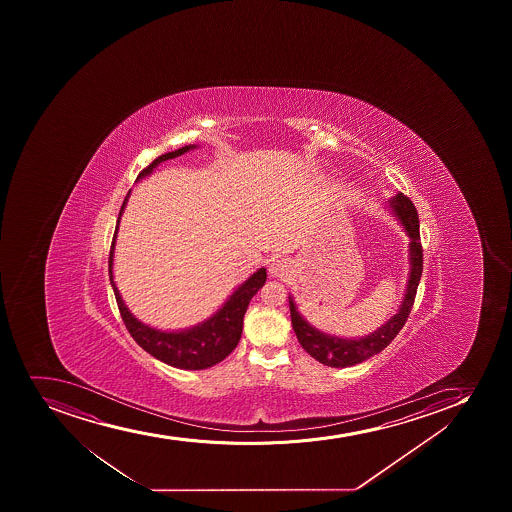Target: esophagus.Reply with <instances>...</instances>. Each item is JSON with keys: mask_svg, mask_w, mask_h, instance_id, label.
I'll return each instance as SVG.
<instances>
[{"mask_svg": "<svg viewBox=\"0 0 512 512\" xmlns=\"http://www.w3.org/2000/svg\"><path fill=\"white\" fill-rule=\"evenodd\" d=\"M292 272V264H290L287 259H274L270 260L269 264V274L272 277H279V279H284L287 275Z\"/></svg>", "mask_w": 512, "mask_h": 512, "instance_id": "34e87169", "label": "esophagus"}]
</instances>
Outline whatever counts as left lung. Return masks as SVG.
I'll use <instances>...</instances> for the list:
<instances>
[{"label": "left lung", "instance_id": "1", "mask_svg": "<svg viewBox=\"0 0 512 512\" xmlns=\"http://www.w3.org/2000/svg\"><path fill=\"white\" fill-rule=\"evenodd\" d=\"M387 208L399 220L407 237L410 238L409 280H407L399 312L394 317H390L382 327L374 330L372 334L364 335L359 339H342V337L325 334V332H320L319 329L312 327L297 310V305L294 304L292 297H289L290 317H292L295 335L305 352L312 355L315 360H319L320 364L329 365V367H350V365L364 362L372 355L379 354L380 350H384L395 339V335L399 334L400 329L404 327L405 320L409 317L412 305H414L415 294H417L420 275H422L419 215H417L414 203L410 202L404 193H397L390 198Z\"/></svg>", "mask_w": 512, "mask_h": 512}]
</instances>
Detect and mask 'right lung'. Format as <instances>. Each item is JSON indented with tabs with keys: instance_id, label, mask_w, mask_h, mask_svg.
Returning a JSON list of instances; mask_svg holds the SVG:
<instances>
[{
	"instance_id": "obj_1",
	"label": "right lung",
	"mask_w": 512,
	"mask_h": 512,
	"mask_svg": "<svg viewBox=\"0 0 512 512\" xmlns=\"http://www.w3.org/2000/svg\"><path fill=\"white\" fill-rule=\"evenodd\" d=\"M193 148H197V145H185L175 152H168L155 158L147 168H143L142 172L138 173L137 182L150 175L160 163L180 157ZM130 192L123 200L122 210L118 215L112 248H110V259H108L110 284L115 292V299H117L118 310L122 314L123 322L127 325L128 332L135 342L143 350H147L148 354L153 355L155 359L162 360L165 364L177 367V369H208V367L222 362L237 347L238 340L242 337L243 315L247 312L253 295L264 287L267 270L259 269L255 274L250 275L242 285H238L237 289L233 290V294L225 300V304L212 317H208L200 324L193 325L190 329L165 332V330L153 329L150 325L143 324L128 310L122 295L118 292L115 280H113V255H115L118 225H120L123 210L127 207Z\"/></svg>"
}]
</instances>
